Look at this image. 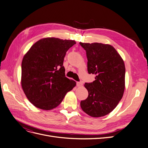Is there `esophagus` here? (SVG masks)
I'll return each instance as SVG.
<instances>
[{"label": "esophagus", "instance_id": "esophagus-1", "mask_svg": "<svg viewBox=\"0 0 148 148\" xmlns=\"http://www.w3.org/2000/svg\"><path fill=\"white\" fill-rule=\"evenodd\" d=\"M83 85V83L82 82H77V86L80 87L82 86Z\"/></svg>", "mask_w": 148, "mask_h": 148}]
</instances>
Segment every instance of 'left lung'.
<instances>
[{"instance_id":"8db88e82","label":"left lung","mask_w":148,"mask_h":148,"mask_svg":"<svg viewBox=\"0 0 148 148\" xmlns=\"http://www.w3.org/2000/svg\"><path fill=\"white\" fill-rule=\"evenodd\" d=\"M80 45L86 52L88 73L95 75L93 82L84 85L88 97L81 101V108L92 117L105 116L114 110L123 95V60L110 45L82 42Z\"/></svg>"}]
</instances>
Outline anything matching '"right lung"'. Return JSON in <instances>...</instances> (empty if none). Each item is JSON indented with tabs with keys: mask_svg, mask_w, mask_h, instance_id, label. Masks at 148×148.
<instances>
[{
	"mask_svg": "<svg viewBox=\"0 0 148 148\" xmlns=\"http://www.w3.org/2000/svg\"><path fill=\"white\" fill-rule=\"evenodd\" d=\"M76 42L47 37L36 42L22 62L21 85L28 100L43 110L58 106L76 83L65 77L63 66L67 51Z\"/></svg>",
	"mask_w": 148,
	"mask_h": 148,
	"instance_id": "add662e5",
	"label": "right lung"
}]
</instances>
